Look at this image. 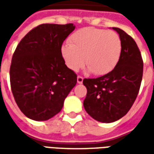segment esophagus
Wrapping results in <instances>:
<instances>
[{"instance_id":"1","label":"esophagus","mask_w":154,"mask_h":154,"mask_svg":"<svg viewBox=\"0 0 154 154\" xmlns=\"http://www.w3.org/2000/svg\"><path fill=\"white\" fill-rule=\"evenodd\" d=\"M77 82H78L79 84H81V83L83 82V77L79 75V76L77 77Z\"/></svg>"}]
</instances>
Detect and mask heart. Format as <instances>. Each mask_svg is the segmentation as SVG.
<instances>
[{
    "label": "heart",
    "instance_id": "1",
    "mask_svg": "<svg viewBox=\"0 0 154 154\" xmlns=\"http://www.w3.org/2000/svg\"><path fill=\"white\" fill-rule=\"evenodd\" d=\"M70 44L62 46V56L66 65L78 71L84 64L96 75L112 71L119 62L122 40L118 33L95 27H85L75 32Z\"/></svg>",
    "mask_w": 154,
    "mask_h": 154
}]
</instances>
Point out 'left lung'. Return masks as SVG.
Segmentation results:
<instances>
[{
	"mask_svg": "<svg viewBox=\"0 0 154 154\" xmlns=\"http://www.w3.org/2000/svg\"><path fill=\"white\" fill-rule=\"evenodd\" d=\"M122 40V53L115 68L96 79H84L87 89L86 111L96 121L113 122L126 115L138 95L143 74V61L133 38L112 27Z\"/></svg>",
	"mask_w": 154,
	"mask_h": 154,
	"instance_id": "1",
	"label": "left lung"
}]
</instances>
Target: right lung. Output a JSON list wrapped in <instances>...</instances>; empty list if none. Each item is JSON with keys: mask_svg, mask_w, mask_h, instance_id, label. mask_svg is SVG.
<instances>
[{"mask_svg": "<svg viewBox=\"0 0 154 154\" xmlns=\"http://www.w3.org/2000/svg\"><path fill=\"white\" fill-rule=\"evenodd\" d=\"M73 24H42L21 39L13 55L10 84L15 102L28 118L46 121L59 113L77 82L66 66L62 45Z\"/></svg>", "mask_w": 154, "mask_h": 154, "instance_id": "1", "label": "right lung"}]
</instances>
